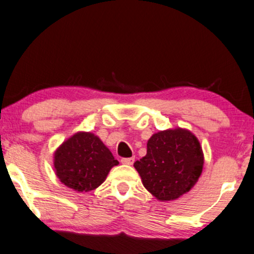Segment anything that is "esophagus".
<instances>
[{"instance_id": "1", "label": "esophagus", "mask_w": 254, "mask_h": 254, "mask_svg": "<svg viewBox=\"0 0 254 254\" xmlns=\"http://www.w3.org/2000/svg\"><path fill=\"white\" fill-rule=\"evenodd\" d=\"M134 158H122L121 159V163L125 164V165H132V164L134 163Z\"/></svg>"}]
</instances>
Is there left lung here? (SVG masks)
I'll list each match as a JSON object with an SVG mask.
<instances>
[{
  "label": "left lung",
  "mask_w": 254,
  "mask_h": 254,
  "mask_svg": "<svg viewBox=\"0 0 254 254\" xmlns=\"http://www.w3.org/2000/svg\"><path fill=\"white\" fill-rule=\"evenodd\" d=\"M203 164V151L195 134L176 127L154 133L147 141V153L134 163V168L147 191L166 202L192 189Z\"/></svg>",
  "instance_id": "obj_1"
}]
</instances>
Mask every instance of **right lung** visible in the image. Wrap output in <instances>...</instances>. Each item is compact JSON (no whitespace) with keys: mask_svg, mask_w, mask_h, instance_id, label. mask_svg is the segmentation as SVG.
I'll use <instances>...</instances> for the list:
<instances>
[{"mask_svg":"<svg viewBox=\"0 0 254 254\" xmlns=\"http://www.w3.org/2000/svg\"><path fill=\"white\" fill-rule=\"evenodd\" d=\"M119 165L109 148L90 132H77L53 153L56 176L77 192L96 189L106 181L112 168Z\"/></svg>","mask_w":254,"mask_h":254,"instance_id":"1","label":"right lung"}]
</instances>
